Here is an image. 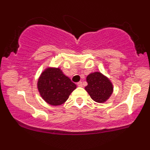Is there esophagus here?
Here are the masks:
<instances>
[{
    "label": "esophagus",
    "mask_w": 150,
    "mask_h": 150,
    "mask_svg": "<svg viewBox=\"0 0 150 150\" xmlns=\"http://www.w3.org/2000/svg\"><path fill=\"white\" fill-rule=\"evenodd\" d=\"M77 85L78 86H82V82H78L77 83Z\"/></svg>",
    "instance_id": "1"
}]
</instances>
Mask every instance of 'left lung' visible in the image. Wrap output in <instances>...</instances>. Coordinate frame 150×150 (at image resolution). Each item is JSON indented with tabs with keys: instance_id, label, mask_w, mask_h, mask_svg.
<instances>
[{
	"instance_id": "left-lung-1",
	"label": "left lung",
	"mask_w": 150,
	"mask_h": 150,
	"mask_svg": "<svg viewBox=\"0 0 150 150\" xmlns=\"http://www.w3.org/2000/svg\"><path fill=\"white\" fill-rule=\"evenodd\" d=\"M86 82L88 85L85 86V90L96 102H105L112 93L111 82L100 72L89 74L86 77Z\"/></svg>"
}]
</instances>
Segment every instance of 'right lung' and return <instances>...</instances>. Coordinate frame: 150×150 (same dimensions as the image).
Returning a JSON list of instances; mask_svg holds the SVG:
<instances>
[{
	"label": "right lung",
	"mask_w": 150,
	"mask_h": 150,
	"mask_svg": "<svg viewBox=\"0 0 150 150\" xmlns=\"http://www.w3.org/2000/svg\"><path fill=\"white\" fill-rule=\"evenodd\" d=\"M76 87L59 68H47L38 81L40 94L52 105H59L66 102Z\"/></svg>",
	"instance_id": "1"
}]
</instances>
